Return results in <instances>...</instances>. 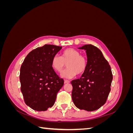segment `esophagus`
<instances>
[{
  "label": "esophagus",
  "mask_w": 133,
  "mask_h": 133,
  "mask_svg": "<svg viewBox=\"0 0 133 133\" xmlns=\"http://www.w3.org/2000/svg\"><path fill=\"white\" fill-rule=\"evenodd\" d=\"M64 83H65V84H66V83H70V82L69 81V80H64Z\"/></svg>",
  "instance_id": "esophagus-1"
}]
</instances>
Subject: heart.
Here are the masks:
<instances>
[{"label": "heart", "mask_w": 133, "mask_h": 133, "mask_svg": "<svg viewBox=\"0 0 133 133\" xmlns=\"http://www.w3.org/2000/svg\"><path fill=\"white\" fill-rule=\"evenodd\" d=\"M51 66L54 70L60 73L65 66L68 68L64 70L62 76L67 79L74 78L76 74H83L87 66V60L83 55H80V52L73 48H69L64 50L62 57L55 55L51 60Z\"/></svg>", "instance_id": "heart-1"}]
</instances>
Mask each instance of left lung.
Masks as SVG:
<instances>
[{
	"label": "left lung",
	"instance_id": "obj_1",
	"mask_svg": "<svg viewBox=\"0 0 133 133\" xmlns=\"http://www.w3.org/2000/svg\"><path fill=\"white\" fill-rule=\"evenodd\" d=\"M78 49L86 51L87 66L81 78L71 82L72 100L79 109L94 111L105 104L110 91L111 68L98 48L87 44Z\"/></svg>",
	"mask_w": 133,
	"mask_h": 133
}]
</instances>
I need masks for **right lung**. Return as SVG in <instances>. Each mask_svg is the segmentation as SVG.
Wrapping results in <instances>:
<instances>
[{
  "instance_id": "obj_1",
  "label": "right lung",
  "mask_w": 133,
  "mask_h": 133,
  "mask_svg": "<svg viewBox=\"0 0 133 133\" xmlns=\"http://www.w3.org/2000/svg\"><path fill=\"white\" fill-rule=\"evenodd\" d=\"M62 46L45 44L28 54L20 71L21 91L25 104L36 111H45L54 105L64 85L51 66V60Z\"/></svg>"
}]
</instances>
